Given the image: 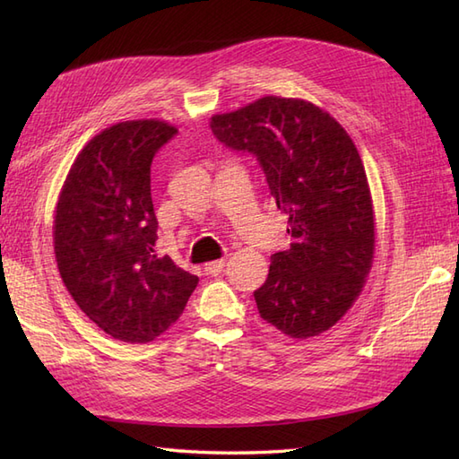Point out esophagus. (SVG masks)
Wrapping results in <instances>:
<instances>
[{
    "mask_svg": "<svg viewBox=\"0 0 459 459\" xmlns=\"http://www.w3.org/2000/svg\"><path fill=\"white\" fill-rule=\"evenodd\" d=\"M223 266H226V261L223 259H218V261H210L204 264V273L210 274V276H216L223 271Z\"/></svg>",
    "mask_w": 459,
    "mask_h": 459,
    "instance_id": "esophagus-1",
    "label": "esophagus"
}]
</instances>
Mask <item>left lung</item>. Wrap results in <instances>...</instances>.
<instances>
[{
	"label": "left lung",
	"instance_id": "1",
	"mask_svg": "<svg viewBox=\"0 0 459 459\" xmlns=\"http://www.w3.org/2000/svg\"><path fill=\"white\" fill-rule=\"evenodd\" d=\"M214 136L256 155L288 218V251L271 256L253 294L290 339L331 329L362 294L376 253V214L360 153L337 118L306 99L266 95L210 118Z\"/></svg>",
	"mask_w": 459,
	"mask_h": 459
}]
</instances>
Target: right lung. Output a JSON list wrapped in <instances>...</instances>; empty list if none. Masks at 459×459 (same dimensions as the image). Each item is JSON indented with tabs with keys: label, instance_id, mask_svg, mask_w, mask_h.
I'll use <instances>...</instances> for the list:
<instances>
[{
	"label": "right lung",
	"instance_id": "1",
	"mask_svg": "<svg viewBox=\"0 0 459 459\" xmlns=\"http://www.w3.org/2000/svg\"><path fill=\"white\" fill-rule=\"evenodd\" d=\"M175 134L160 118L100 130L77 153L54 210V255L65 288L99 329L125 342L160 337L198 284L153 249L150 167Z\"/></svg>",
	"mask_w": 459,
	"mask_h": 459
}]
</instances>
